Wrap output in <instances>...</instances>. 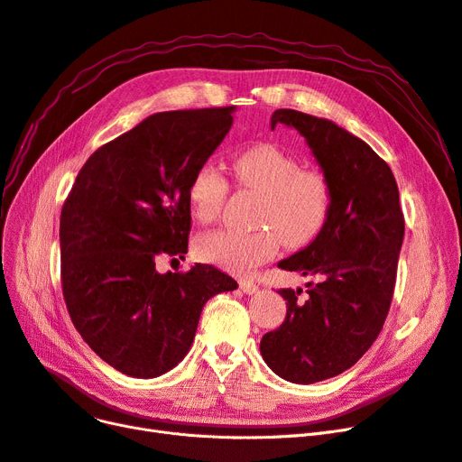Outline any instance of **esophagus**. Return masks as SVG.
<instances>
[{
	"mask_svg": "<svg viewBox=\"0 0 462 462\" xmlns=\"http://www.w3.org/2000/svg\"><path fill=\"white\" fill-rule=\"evenodd\" d=\"M239 289H242L245 294H254L258 291V285L253 283V281H239Z\"/></svg>",
	"mask_w": 462,
	"mask_h": 462,
	"instance_id": "obj_1",
	"label": "esophagus"
}]
</instances>
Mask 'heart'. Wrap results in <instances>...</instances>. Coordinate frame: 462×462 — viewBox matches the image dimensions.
Masks as SVG:
<instances>
[{"instance_id":"1","label":"heart","mask_w":462,"mask_h":462,"mask_svg":"<svg viewBox=\"0 0 462 462\" xmlns=\"http://www.w3.org/2000/svg\"><path fill=\"white\" fill-rule=\"evenodd\" d=\"M236 183L260 196L253 232L220 228L198 237L196 253L206 263L232 273H249L273 258L279 244L302 247L325 228L332 209V185L315 168L275 145H254L232 160ZM230 185L211 160L199 164L189 183L187 202L198 223L208 225L220 215Z\"/></svg>"}]
</instances>
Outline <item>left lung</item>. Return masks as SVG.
I'll list each match as a JSON object with an SVG mask.
<instances>
[{
    "label": "left lung",
    "mask_w": 462,
    "mask_h": 462,
    "mask_svg": "<svg viewBox=\"0 0 462 462\" xmlns=\"http://www.w3.org/2000/svg\"><path fill=\"white\" fill-rule=\"evenodd\" d=\"M300 132L332 185V209L313 242L281 260V270L319 283L281 289L287 317L260 339L266 365L291 383H317L346 372L375 342L387 319L404 239L394 175L368 143L332 120L277 109L272 130Z\"/></svg>",
    "instance_id": "8db88e82"
}]
</instances>
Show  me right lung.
<instances>
[{
  "mask_svg": "<svg viewBox=\"0 0 462 462\" xmlns=\"http://www.w3.org/2000/svg\"><path fill=\"white\" fill-rule=\"evenodd\" d=\"M232 107L164 111L99 147L60 215L62 292L75 328L109 366L158 377L189 353L199 313L236 281L209 264L156 272L189 249L187 190L232 128Z\"/></svg>",
  "mask_w": 462,
  "mask_h": 462,
  "instance_id": "1",
  "label": "right lung"
}]
</instances>
